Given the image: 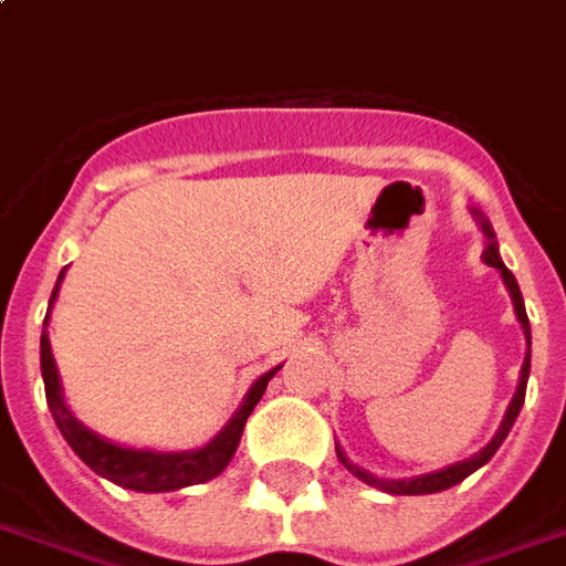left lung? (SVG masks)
<instances>
[{
  "label": "left lung",
  "mask_w": 566,
  "mask_h": 566,
  "mask_svg": "<svg viewBox=\"0 0 566 566\" xmlns=\"http://www.w3.org/2000/svg\"><path fill=\"white\" fill-rule=\"evenodd\" d=\"M471 212H474L476 221H480V228H483V233H485L483 261L501 272L506 291H510V296H513V308H516L518 324H522V329H525V338H528V354H525V363H522V375H518L516 396H513L510 408H506L504 420H501V429H497L495 438L485 443L480 453H474L471 459H464V462L447 464V468H441V471H432V474H420V476H408V480H384V476H375V474H368V471H363L359 464L350 462V459H347V455L336 447L338 462L345 464L350 474L359 476L363 483L375 485V489H380V492H389V495H432V492H443V489H450V485L462 483L464 476L474 474L476 468H483V464L497 453V447L504 443V438L510 434V429H513V422H516L518 411H522V405H525V387H528V375H531V324H528V315H525V300H522V291H518L516 275L506 270L504 261H501V254H497L495 230H492L489 219H485L483 212H476V209H471Z\"/></svg>",
  "instance_id": "obj_1"
}]
</instances>
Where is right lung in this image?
<instances>
[{
    "label": "right lung",
    "mask_w": 566,
    "mask_h": 566,
    "mask_svg": "<svg viewBox=\"0 0 566 566\" xmlns=\"http://www.w3.org/2000/svg\"><path fill=\"white\" fill-rule=\"evenodd\" d=\"M62 279H65V270H62L60 279H56L50 305H53V300L60 294ZM48 317H44V333H41V378H44V392H48L50 413H53V420L60 426L62 438L69 441L71 450L81 455L83 462L90 464L95 474L104 476V480H111V483L116 485H125V489H134V492H177V489H186V485L207 483L212 476H219L230 464L233 453H237V447H240L245 420H249L251 411H254V405L261 401L263 389H266L272 375L279 371V366H275L272 371H266V375H261V378L254 380L249 392H245V399H242L240 411L233 413L228 420V426H224L212 441L203 443L200 450H182V453L132 450V447H119V443H111L104 441V438H98V434L90 432V429L69 411L65 396H62L56 359H53V350H50Z\"/></svg>",
    "instance_id": "add662e5"
}]
</instances>
